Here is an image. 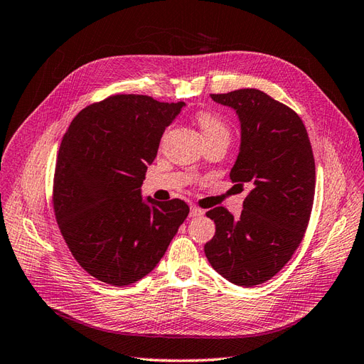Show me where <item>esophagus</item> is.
<instances>
[{
	"label": "esophagus",
	"mask_w": 364,
	"mask_h": 364,
	"mask_svg": "<svg viewBox=\"0 0 364 364\" xmlns=\"http://www.w3.org/2000/svg\"><path fill=\"white\" fill-rule=\"evenodd\" d=\"M203 213H204V210H203V209H200V207L192 205V207H191V213H189V216H191V218H196V216H201Z\"/></svg>",
	"instance_id": "esophagus-1"
}]
</instances>
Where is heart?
<instances>
[{"instance_id":"1","label":"heart","mask_w":364,"mask_h":364,"mask_svg":"<svg viewBox=\"0 0 364 364\" xmlns=\"http://www.w3.org/2000/svg\"><path fill=\"white\" fill-rule=\"evenodd\" d=\"M195 122L198 123L200 129L203 131V136L205 141L216 140V139H224L228 141L230 139V128H228L227 122L218 116V114L207 111V109H200L195 112Z\"/></svg>"}]
</instances>
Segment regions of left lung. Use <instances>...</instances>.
Listing matches in <instances>:
<instances>
[{"label":"left lung","instance_id":"1","mask_svg":"<svg viewBox=\"0 0 364 364\" xmlns=\"http://www.w3.org/2000/svg\"><path fill=\"white\" fill-rule=\"evenodd\" d=\"M210 96L240 116L242 141L230 178L250 193L240 218L225 207L205 213L216 230L204 253L228 282L255 287L277 274L304 240L316 192L313 148L297 112L267 92Z\"/></svg>","mask_w":364,"mask_h":364}]
</instances>
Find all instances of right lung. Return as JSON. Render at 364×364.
Instances as JSON below:
<instances>
[{
	"label": "right lung",
	"instance_id": "add662e5",
	"mask_svg": "<svg viewBox=\"0 0 364 364\" xmlns=\"http://www.w3.org/2000/svg\"><path fill=\"white\" fill-rule=\"evenodd\" d=\"M183 102L112 95L91 103L62 137L53 210L73 257L100 282L124 287L151 273L189 215L183 200L144 203L140 186Z\"/></svg>",
	"mask_w": 364,
	"mask_h": 364
}]
</instances>
